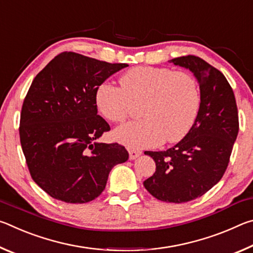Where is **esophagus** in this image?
Returning <instances> with one entry per match:
<instances>
[{
  "mask_svg": "<svg viewBox=\"0 0 253 253\" xmlns=\"http://www.w3.org/2000/svg\"><path fill=\"white\" fill-rule=\"evenodd\" d=\"M128 152H129V158L130 160H135V158L138 157L140 154H142V152L140 151H137V149H128Z\"/></svg>",
  "mask_w": 253,
  "mask_h": 253,
  "instance_id": "esophagus-1",
  "label": "esophagus"
}]
</instances>
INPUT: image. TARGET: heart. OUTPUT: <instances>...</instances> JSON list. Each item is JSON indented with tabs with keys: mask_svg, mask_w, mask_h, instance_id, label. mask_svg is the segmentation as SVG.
I'll use <instances>...</instances> for the list:
<instances>
[{
	"mask_svg": "<svg viewBox=\"0 0 253 253\" xmlns=\"http://www.w3.org/2000/svg\"><path fill=\"white\" fill-rule=\"evenodd\" d=\"M118 85L102 84L95 99L107 121L122 123L134 105L142 104L144 118L118 127L115 138L129 148H148L162 142L174 144L193 127L201 107L198 80L188 72L165 67H135L119 78Z\"/></svg>",
	"mask_w": 253,
	"mask_h": 253,
	"instance_id": "1",
	"label": "heart"
}]
</instances>
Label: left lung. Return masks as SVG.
<instances>
[{"mask_svg": "<svg viewBox=\"0 0 253 253\" xmlns=\"http://www.w3.org/2000/svg\"><path fill=\"white\" fill-rule=\"evenodd\" d=\"M169 62L193 72L201 107L181 142L168 151L145 152L155 161L156 170L144 186L163 202L184 203L207 193L223 176L238 136L239 116L232 88L220 70L195 55Z\"/></svg>", "mask_w": 253, "mask_h": 253, "instance_id": "left-lung-1", "label": "left lung"}]
</instances>
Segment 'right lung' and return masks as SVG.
Returning <instances> with one entry per match:
<instances>
[{
	"label": "right lung",
	"instance_id": "1",
	"mask_svg": "<svg viewBox=\"0 0 253 253\" xmlns=\"http://www.w3.org/2000/svg\"><path fill=\"white\" fill-rule=\"evenodd\" d=\"M126 63L62 52L33 79L20 118L31 177L51 198L87 203L105 190L111 169L128 160L118 143H98L110 127L98 115L96 90Z\"/></svg>",
	"mask_w": 253,
	"mask_h": 253
}]
</instances>
